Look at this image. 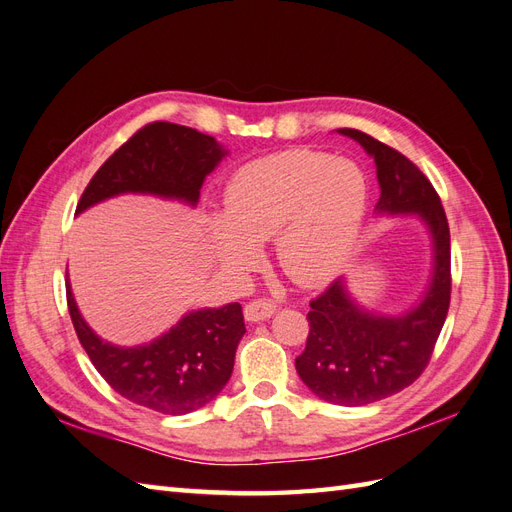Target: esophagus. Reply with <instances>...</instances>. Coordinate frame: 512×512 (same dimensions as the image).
<instances>
[{"instance_id":"esophagus-1","label":"esophagus","mask_w":512,"mask_h":512,"mask_svg":"<svg viewBox=\"0 0 512 512\" xmlns=\"http://www.w3.org/2000/svg\"><path fill=\"white\" fill-rule=\"evenodd\" d=\"M275 303L269 301V299H256V301H250L245 305L243 309V316L247 322H260V320H267L275 314Z\"/></svg>"}]
</instances>
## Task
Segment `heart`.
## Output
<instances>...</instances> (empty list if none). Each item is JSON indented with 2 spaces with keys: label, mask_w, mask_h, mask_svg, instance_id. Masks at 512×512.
Masks as SVG:
<instances>
[{
  "label": "heart",
  "mask_w": 512,
  "mask_h": 512,
  "mask_svg": "<svg viewBox=\"0 0 512 512\" xmlns=\"http://www.w3.org/2000/svg\"><path fill=\"white\" fill-rule=\"evenodd\" d=\"M224 203L226 215L209 222V239L226 269H252L256 243L275 237L282 271L312 288L346 267L365 220L367 179L350 160L292 149L241 166Z\"/></svg>",
  "instance_id": "1"
}]
</instances>
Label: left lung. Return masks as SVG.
Wrapping results in <instances>:
<instances>
[{"mask_svg": "<svg viewBox=\"0 0 512 512\" xmlns=\"http://www.w3.org/2000/svg\"><path fill=\"white\" fill-rule=\"evenodd\" d=\"M376 162L382 215L421 218L433 243V271L421 303L406 314L382 316L361 307L344 277L316 297L297 374L316 397L335 406H365L404 391L427 367L451 303V232L438 192L404 153L365 132L342 128Z\"/></svg>", "mask_w": 512, "mask_h": 512, "instance_id": "obj_1", "label": "left lung"}]
</instances>
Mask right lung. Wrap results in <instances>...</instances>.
Here are the masks:
<instances>
[{
  "instance_id": "right-lung-1",
  "label": "right lung",
  "mask_w": 512,
  "mask_h": 512,
  "mask_svg": "<svg viewBox=\"0 0 512 512\" xmlns=\"http://www.w3.org/2000/svg\"><path fill=\"white\" fill-rule=\"evenodd\" d=\"M226 149L213 136L168 121L138 130L91 177L76 213L119 194H153L196 205L205 177ZM68 309L79 342L121 397L162 414H188L220 395L232 374L245 333L239 303L185 314L168 333L143 346L104 342L83 320L66 284Z\"/></svg>"
}]
</instances>
